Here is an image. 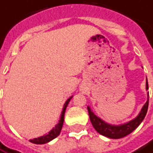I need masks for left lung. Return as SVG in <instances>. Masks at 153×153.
<instances>
[{"instance_id": "left-lung-1", "label": "left lung", "mask_w": 153, "mask_h": 153, "mask_svg": "<svg viewBox=\"0 0 153 153\" xmlns=\"http://www.w3.org/2000/svg\"><path fill=\"white\" fill-rule=\"evenodd\" d=\"M146 90H148L147 79L146 80ZM148 101H149V93H147V100L145 103V105L142 106V110L139 112L137 116L130 121H127L124 124L120 125L109 124L96 116L94 112L92 111L91 108L89 105L87 106V109L89 111L90 121L97 132H99L100 135L106 137L112 138V139H119V138L124 137L130 133H131L134 130L137 128L138 126L142 123V120H144V118L146 116V112H147Z\"/></svg>"}]
</instances>
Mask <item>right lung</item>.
Wrapping results in <instances>:
<instances>
[{"label": "right lung", "instance_id": "1", "mask_svg": "<svg viewBox=\"0 0 153 153\" xmlns=\"http://www.w3.org/2000/svg\"><path fill=\"white\" fill-rule=\"evenodd\" d=\"M73 98V96L69 97V98L66 100V102L64 103L63 107V110H62V112H61V116H60V119L59 120V123L55 126V127L51 130L50 131L48 134H45L42 137H39L37 138H34V139H31L29 140L31 142H33L34 144H45V143H48V142H51L52 140H53L54 138H56L59 134H60V131L62 130V127H63V120H64V114H65V111H66V108L68 106V103L70 101V100Z\"/></svg>", "mask_w": 153, "mask_h": 153}]
</instances>
